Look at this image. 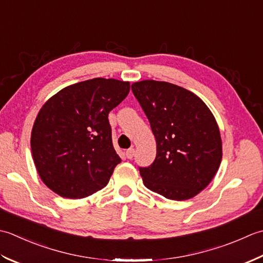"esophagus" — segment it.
<instances>
[{
    "label": "esophagus",
    "instance_id": "esophagus-1",
    "mask_svg": "<svg viewBox=\"0 0 263 263\" xmlns=\"http://www.w3.org/2000/svg\"><path fill=\"white\" fill-rule=\"evenodd\" d=\"M134 154H135V149L134 148H128L126 151V158L127 159H133Z\"/></svg>",
    "mask_w": 263,
    "mask_h": 263
}]
</instances>
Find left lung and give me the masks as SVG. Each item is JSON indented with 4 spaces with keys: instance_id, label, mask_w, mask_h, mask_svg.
Returning a JSON list of instances; mask_svg holds the SVG:
<instances>
[{
    "instance_id": "left-lung-1",
    "label": "left lung",
    "mask_w": 263,
    "mask_h": 263,
    "mask_svg": "<svg viewBox=\"0 0 263 263\" xmlns=\"http://www.w3.org/2000/svg\"><path fill=\"white\" fill-rule=\"evenodd\" d=\"M132 90L157 141L153 163L139 167L144 185L165 199H192L210 184L221 162L212 112L199 96L167 82L142 80Z\"/></svg>"
}]
</instances>
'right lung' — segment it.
I'll return each mask as SVG.
<instances>
[{
	"label": "right lung",
	"instance_id": "right-lung-1",
	"mask_svg": "<svg viewBox=\"0 0 263 263\" xmlns=\"http://www.w3.org/2000/svg\"><path fill=\"white\" fill-rule=\"evenodd\" d=\"M129 89V82L93 78L61 89L42 106L30 146L37 173L50 190L66 199H83L109 183L121 159L108 115Z\"/></svg>",
	"mask_w": 263,
	"mask_h": 263
}]
</instances>
